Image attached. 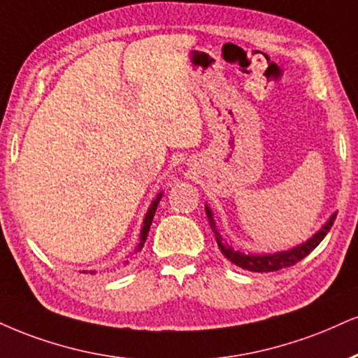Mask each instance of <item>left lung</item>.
<instances>
[{
    "mask_svg": "<svg viewBox=\"0 0 358 358\" xmlns=\"http://www.w3.org/2000/svg\"><path fill=\"white\" fill-rule=\"evenodd\" d=\"M205 210H206V217H208L210 228H212V231L215 234V238H217V243L218 247H220L223 255H225L231 264L242 266L245 270H250V272H277L280 268H288V266L295 265L296 262H300L302 258L307 257L308 253L325 238V235L329 234L331 225H334L335 217H337L335 213L331 215L330 220L325 223L320 231H317L312 238L307 240V242L302 245H299V247L287 250V252L273 253V255L272 253H268V255H250V253L248 255H245L242 252H235L234 248H230L225 242H223L222 235L218 234L217 225H215L212 210H210L208 206H205Z\"/></svg>",
    "mask_w": 358,
    "mask_h": 358,
    "instance_id": "1",
    "label": "left lung"
}]
</instances>
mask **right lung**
Wrapping results in <instances>:
<instances>
[{
  "mask_svg": "<svg viewBox=\"0 0 358 358\" xmlns=\"http://www.w3.org/2000/svg\"><path fill=\"white\" fill-rule=\"evenodd\" d=\"M160 198H162V193L157 196V200L153 201L152 206H150L148 213H146V217H145V220H143V228H141V234H140V243H138V247H136L135 252H140V250L143 248V245L146 242V236H148V231H150V225H152V222H153L155 212H157V206H158V201H160Z\"/></svg>",
  "mask_w": 358,
  "mask_h": 358,
  "instance_id": "add662e5",
  "label": "right lung"
}]
</instances>
